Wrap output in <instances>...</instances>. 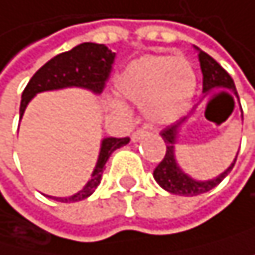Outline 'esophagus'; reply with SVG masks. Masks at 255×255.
Returning a JSON list of instances; mask_svg holds the SVG:
<instances>
[{"label": "esophagus", "mask_w": 255, "mask_h": 255, "mask_svg": "<svg viewBox=\"0 0 255 255\" xmlns=\"http://www.w3.org/2000/svg\"><path fill=\"white\" fill-rule=\"evenodd\" d=\"M147 136V131L145 130H136L133 134H131V141L133 142H138V141H141L142 138H145Z\"/></svg>", "instance_id": "34e87169"}]
</instances>
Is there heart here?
<instances>
[{"instance_id":"1","label":"heart","mask_w":255,"mask_h":255,"mask_svg":"<svg viewBox=\"0 0 255 255\" xmlns=\"http://www.w3.org/2000/svg\"><path fill=\"white\" fill-rule=\"evenodd\" d=\"M114 86L121 97L141 105L150 124H166L193 99L196 72L182 56L145 54L127 65L116 76ZM113 106L119 108L117 103Z\"/></svg>"}]
</instances>
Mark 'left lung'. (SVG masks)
I'll return each instance as SVG.
<instances>
[{
    "mask_svg": "<svg viewBox=\"0 0 255 255\" xmlns=\"http://www.w3.org/2000/svg\"><path fill=\"white\" fill-rule=\"evenodd\" d=\"M194 48L197 50V53H199L197 58H199L201 70H202V76H204L202 92L205 95H210L215 89H221L223 94L229 95V92H232L238 99V94H237L235 84H234V80L231 78V75H229L221 65L212 58V56H208L201 48H197V47H194ZM240 110H242V106H240ZM191 116H193V111H191V114H188L186 117H183V119L177 121L175 124H172L171 127H167V128H164L161 131V138L164 139V144H166V155H164L163 161L156 166L153 171V179L163 190H166L167 193H172V194H179V196H197V194L210 191L212 188L220 185L224 177L232 171V167L235 166V161H237V155H238V152H237L234 161L224 172L213 177L210 180H197V179H193L191 175H188L185 171H182V167L179 166L177 158H175V144H177V139H179V133H180L182 125L190 119ZM242 116H243V111H242Z\"/></svg>",
    "mask_w": 255,
    "mask_h": 255,
    "instance_id": "obj_1",
    "label": "left lung"
}]
</instances>
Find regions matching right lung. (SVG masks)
Segmentation results:
<instances>
[{
  "mask_svg": "<svg viewBox=\"0 0 255 255\" xmlns=\"http://www.w3.org/2000/svg\"><path fill=\"white\" fill-rule=\"evenodd\" d=\"M116 53H113L103 43L84 42L76 45L70 51L61 53L50 59L47 64L32 75L28 86L21 94L20 103V121L24 114L28 103L35 95L47 91H59L65 88H81L99 95L105 88V81L108 80L111 65ZM130 142V138H103L100 142V152L91 179L83 186V190L67 197H53L59 202H78L89 197L95 188L100 185L105 164L111 153L119 147Z\"/></svg>",
  "mask_w": 255,
  "mask_h": 255,
  "instance_id": "obj_1",
  "label": "right lung"
}]
</instances>
